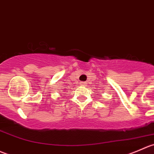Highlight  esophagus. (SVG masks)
<instances>
[{"label":"esophagus","mask_w":154,"mask_h":154,"mask_svg":"<svg viewBox=\"0 0 154 154\" xmlns=\"http://www.w3.org/2000/svg\"><path fill=\"white\" fill-rule=\"evenodd\" d=\"M85 85H86V83H85V82H81V85H82V86H85Z\"/></svg>","instance_id":"obj_1"}]
</instances>
